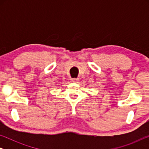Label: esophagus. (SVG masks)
Here are the masks:
<instances>
[{"label": "esophagus", "instance_id": "obj_1", "mask_svg": "<svg viewBox=\"0 0 149 149\" xmlns=\"http://www.w3.org/2000/svg\"><path fill=\"white\" fill-rule=\"evenodd\" d=\"M71 82L73 83H77L79 81V79H71Z\"/></svg>", "mask_w": 149, "mask_h": 149}]
</instances>
